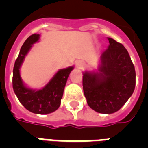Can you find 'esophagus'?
<instances>
[{"mask_svg":"<svg viewBox=\"0 0 148 148\" xmlns=\"http://www.w3.org/2000/svg\"><path fill=\"white\" fill-rule=\"evenodd\" d=\"M76 66H77V68H79V69H82V68L85 67V62L83 61H82V60H77L76 61Z\"/></svg>","mask_w":148,"mask_h":148,"instance_id":"esophagus-1","label":"esophagus"}]
</instances>
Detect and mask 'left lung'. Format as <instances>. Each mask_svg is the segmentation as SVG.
<instances>
[{
  "mask_svg": "<svg viewBox=\"0 0 148 148\" xmlns=\"http://www.w3.org/2000/svg\"><path fill=\"white\" fill-rule=\"evenodd\" d=\"M109 47L101 56L99 73H83L82 86L87 104L94 111L111 114L133 93L136 71L123 44L108 38Z\"/></svg>",
  "mask_w": 148,
  "mask_h": 148,
  "instance_id": "8db88e82",
  "label": "left lung"
}]
</instances>
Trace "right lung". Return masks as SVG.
I'll list each match as a JSON object with an SVG mask.
<instances>
[{
  "label": "right lung",
  "instance_id": "add662e5",
  "mask_svg": "<svg viewBox=\"0 0 148 148\" xmlns=\"http://www.w3.org/2000/svg\"><path fill=\"white\" fill-rule=\"evenodd\" d=\"M39 39V34H33L25 40L21 47L13 67L12 87L20 102L25 109L36 114H48L57 110L60 106L65 86L74 67L71 66L58 71L41 90H32L25 86L21 80L20 68L25 55Z\"/></svg>",
  "mask_w": 148,
  "mask_h": 148
}]
</instances>
